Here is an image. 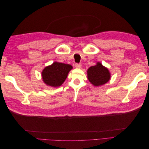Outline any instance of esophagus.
Wrapping results in <instances>:
<instances>
[{
	"label": "esophagus",
	"mask_w": 149,
	"mask_h": 149,
	"mask_svg": "<svg viewBox=\"0 0 149 149\" xmlns=\"http://www.w3.org/2000/svg\"><path fill=\"white\" fill-rule=\"evenodd\" d=\"M74 66H75L76 68H80L81 67V63H75Z\"/></svg>",
	"instance_id": "34e87169"
}]
</instances>
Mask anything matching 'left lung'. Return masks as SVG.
<instances>
[{"label": "left lung", "instance_id": "obj_1", "mask_svg": "<svg viewBox=\"0 0 149 149\" xmlns=\"http://www.w3.org/2000/svg\"><path fill=\"white\" fill-rule=\"evenodd\" d=\"M88 78L94 86H99L108 82L111 76L109 71L100 63L88 70Z\"/></svg>", "mask_w": 149, "mask_h": 149}]
</instances>
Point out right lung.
<instances>
[{"mask_svg":"<svg viewBox=\"0 0 149 149\" xmlns=\"http://www.w3.org/2000/svg\"><path fill=\"white\" fill-rule=\"evenodd\" d=\"M72 66L62 63L55 62L46 67L42 71V78L44 83L53 87L61 86L65 81Z\"/></svg>","mask_w":149,"mask_h":149,"instance_id":"add662e5","label":"right lung"}]
</instances>
